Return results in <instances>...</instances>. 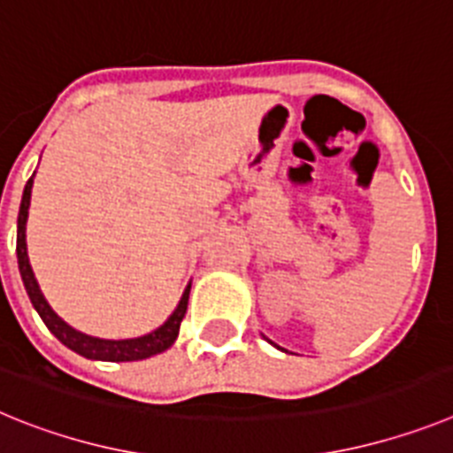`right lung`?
<instances>
[{"label": "right lung", "instance_id": "right-lung-1", "mask_svg": "<svg viewBox=\"0 0 453 453\" xmlns=\"http://www.w3.org/2000/svg\"><path fill=\"white\" fill-rule=\"evenodd\" d=\"M31 186H34V177L27 181L22 195V203H19V215H18V263H19V274H22V281L27 292H29V299L34 303V308L40 313L42 322L47 324V329L61 340L63 345L70 347L72 351L86 356V358H95V361H142V358H150L154 354H161L167 347H172V342L177 340L179 329H181V322L186 318L188 311V297H190V286L183 292L181 302H179L177 311L170 315L163 326H158L151 334L142 335V338H131V340H102L92 338V335L81 334V331L72 329L70 324L63 322L58 315L51 311L50 303L45 302L42 292H40L38 281H35L34 270L29 265V256H27V218H29V203H31Z\"/></svg>", "mask_w": 453, "mask_h": 453}]
</instances>
